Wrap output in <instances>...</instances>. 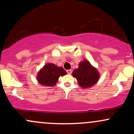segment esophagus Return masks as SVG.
Wrapping results in <instances>:
<instances>
[{"mask_svg":"<svg viewBox=\"0 0 134 134\" xmlns=\"http://www.w3.org/2000/svg\"><path fill=\"white\" fill-rule=\"evenodd\" d=\"M67 74H72V70H67Z\"/></svg>","mask_w":134,"mask_h":134,"instance_id":"obj_1","label":"esophagus"}]
</instances>
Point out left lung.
Segmentation results:
<instances>
[{
  "label": "left lung",
  "instance_id": "obj_1",
  "mask_svg": "<svg viewBox=\"0 0 134 134\" xmlns=\"http://www.w3.org/2000/svg\"><path fill=\"white\" fill-rule=\"evenodd\" d=\"M72 75L76 78L78 84L83 88L93 86L98 82L99 77L96 69L86 60L80 62L79 68L74 70Z\"/></svg>",
  "mask_w": 134,
  "mask_h": 134
}]
</instances>
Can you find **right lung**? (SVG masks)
Wrapping results in <instances>:
<instances>
[{
  "label": "right lung",
  "mask_w": 134,
  "mask_h": 134,
  "mask_svg": "<svg viewBox=\"0 0 134 134\" xmlns=\"http://www.w3.org/2000/svg\"><path fill=\"white\" fill-rule=\"evenodd\" d=\"M67 74L62 67H58L53 64H47L38 72V82L48 87L54 86L60 76Z\"/></svg>",
  "instance_id": "1"
}]
</instances>
